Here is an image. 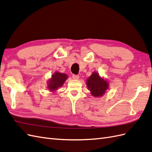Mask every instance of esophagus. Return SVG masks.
<instances>
[{"label": "esophagus", "mask_w": 152, "mask_h": 152, "mask_svg": "<svg viewBox=\"0 0 152 152\" xmlns=\"http://www.w3.org/2000/svg\"><path fill=\"white\" fill-rule=\"evenodd\" d=\"M79 76L78 75H72V78H73V80H77L79 79Z\"/></svg>", "instance_id": "1"}]
</instances>
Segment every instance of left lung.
<instances>
[{"label":"left lung","instance_id":"8db88e82","mask_svg":"<svg viewBox=\"0 0 152 152\" xmlns=\"http://www.w3.org/2000/svg\"><path fill=\"white\" fill-rule=\"evenodd\" d=\"M86 83L91 94L96 98L103 96L109 87L108 81L96 72H92V75L88 77Z\"/></svg>","mask_w":152,"mask_h":152}]
</instances>
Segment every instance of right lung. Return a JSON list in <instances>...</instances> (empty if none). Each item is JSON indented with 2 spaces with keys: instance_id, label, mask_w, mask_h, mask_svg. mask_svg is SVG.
Instances as JSON below:
<instances>
[{
  "instance_id": "right-lung-1",
  "label": "right lung",
  "mask_w": 152,
  "mask_h": 152,
  "mask_svg": "<svg viewBox=\"0 0 152 152\" xmlns=\"http://www.w3.org/2000/svg\"><path fill=\"white\" fill-rule=\"evenodd\" d=\"M67 78L68 76L66 74L56 71L48 81V88L50 92H56L58 88L62 87Z\"/></svg>"
}]
</instances>
